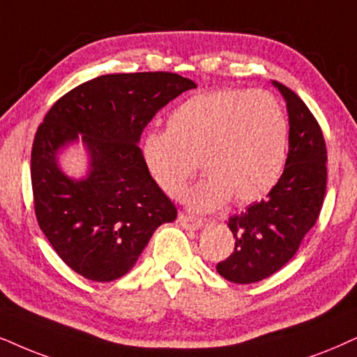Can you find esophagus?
<instances>
[{
  "label": "esophagus",
  "mask_w": 357,
  "mask_h": 357,
  "mask_svg": "<svg viewBox=\"0 0 357 357\" xmlns=\"http://www.w3.org/2000/svg\"><path fill=\"white\" fill-rule=\"evenodd\" d=\"M178 222L181 224L184 229H189V231H197V229L202 227V220L189 214H179Z\"/></svg>",
  "instance_id": "esophagus-1"
}]
</instances>
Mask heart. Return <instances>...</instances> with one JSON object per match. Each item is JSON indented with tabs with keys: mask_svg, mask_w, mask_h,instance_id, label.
I'll list each match as a JSON object with an SVG mask.
<instances>
[{
	"mask_svg": "<svg viewBox=\"0 0 357 357\" xmlns=\"http://www.w3.org/2000/svg\"><path fill=\"white\" fill-rule=\"evenodd\" d=\"M290 126L282 103L265 90L219 89L179 103L166 132H148L142 156L156 186L179 199L197 167L207 178L189 194L196 211L231 197L252 204L272 191L283 173Z\"/></svg>",
	"mask_w": 357,
	"mask_h": 357,
	"instance_id": "obj_1",
	"label": "heart"
}]
</instances>
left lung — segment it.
Masks as SVG:
<instances>
[{
  "mask_svg": "<svg viewBox=\"0 0 357 357\" xmlns=\"http://www.w3.org/2000/svg\"><path fill=\"white\" fill-rule=\"evenodd\" d=\"M287 102L290 135L283 174L265 199L231 215L236 247L218 272L234 283H255L278 272L317 224L326 192V143L314 115L293 90L273 82Z\"/></svg>",
  "mask_w": 357,
  "mask_h": 357,
  "instance_id": "8db88e82",
  "label": "left lung"
}]
</instances>
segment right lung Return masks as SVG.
<instances>
[{
  "label": "right lung",
  "mask_w": 357,
  "mask_h": 357,
  "mask_svg": "<svg viewBox=\"0 0 357 357\" xmlns=\"http://www.w3.org/2000/svg\"><path fill=\"white\" fill-rule=\"evenodd\" d=\"M189 89L196 84L173 72L100 75L59 98L38 126L31 151L36 218L74 272L93 282L123 277L153 232L176 219L138 142L156 112ZM79 134L91 171L75 182L58 169L56 153Z\"/></svg>",
  "instance_id": "add662e5"
}]
</instances>
